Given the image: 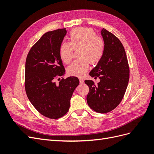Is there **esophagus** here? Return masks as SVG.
Instances as JSON below:
<instances>
[{
  "label": "esophagus",
  "instance_id": "1",
  "mask_svg": "<svg viewBox=\"0 0 154 154\" xmlns=\"http://www.w3.org/2000/svg\"><path fill=\"white\" fill-rule=\"evenodd\" d=\"M79 80H80V83H81V84H83V83H84V80H83V79H82V78H80V79H79Z\"/></svg>",
  "mask_w": 154,
  "mask_h": 154
}]
</instances>
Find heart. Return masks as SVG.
Wrapping results in <instances>:
<instances>
[{"label":"heart","instance_id":"1","mask_svg":"<svg viewBox=\"0 0 154 154\" xmlns=\"http://www.w3.org/2000/svg\"><path fill=\"white\" fill-rule=\"evenodd\" d=\"M70 42H63L59 49L60 57L62 62L69 63L72 58L73 49H77L79 58L67 67L71 76L82 77L89 69L90 62L97 64L102 58L105 51L104 42L96 36L91 28L74 29L69 35Z\"/></svg>","mask_w":154,"mask_h":154}]
</instances>
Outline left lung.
Wrapping results in <instances>:
<instances>
[{"label":"left lung","mask_w":154,"mask_h":154,"mask_svg":"<svg viewBox=\"0 0 154 154\" xmlns=\"http://www.w3.org/2000/svg\"><path fill=\"white\" fill-rule=\"evenodd\" d=\"M105 44L103 57L90 72L91 77H99L95 85L92 80H85L89 87L87 102L98 113H107L114 110L122 101L128 86L129 67L127 55L120 40L110 32L101 31Z\"/></svg>","instance_id":"8db88e82"}]
</instances>
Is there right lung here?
Instances as JSON below:
<instances>
[{"instance_id": "1", "label": "right lung", "mask_w": 154, "mask_h": 154, "mask_svg": "<svg viewBox=\"0 0 154 154\" xmlns=\"http://www.w3.org/2000/svg\"><path fill=\"white\" fill-rule=\"evenodd\" d=\"M66 33V28L45 32L31 48L26 61L27 97L42 115L51 119L67 112L73 92L80 83L74 76L62 79L58 85L54 82L56 77L66 72L59 49Z\"/></svg>"}]
</instances>
